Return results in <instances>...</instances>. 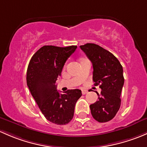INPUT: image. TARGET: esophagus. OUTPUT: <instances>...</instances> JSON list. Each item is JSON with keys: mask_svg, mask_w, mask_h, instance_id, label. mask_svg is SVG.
Returning a JSON list of instances; mask_svg holds the SVG:
<instances>
[{"mask_svg": "<svg viewBox=\"0 0 147 147\" xmlns=\"http://www.w3.org/2000/svg\"><path fill=\"white\" fill-rule=\"evenodd\" d=\"M88 92V91L87 90H85V89H83V90H82V94L83 95L86 94V93H87Z\"/></svg>", "mask_w": 147, "mask_h": 147, "instance_id": "34e87169", "label": "esophagus"}]
</instances>
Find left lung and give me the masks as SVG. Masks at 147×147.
<instances>
[{
    "mask_svg": "<svg viewBox=\"0 0 147 147\" xmlns=\"http://www.w3.org/2000/svg\"><path fill=\"white\" fill-rule=\"evenodd\" d=\"M93 68V81L100 85L98 100L90 105L93 117L99 122L111 120L117 114L121 105L120 95L124 85L123 69L112 53L99 45L87 43L80 46Z\"/></svg>",
    "mask_w": 147,
    "mask_h": 147,
    "instance_id": "8db88e82",
    "label": "left lung"
}]
</instances>
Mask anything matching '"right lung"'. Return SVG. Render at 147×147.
Instances as JSON below:
<instances>
[{
  "label": "right lung",
  "instance_id": "1",
  "mask_svg": "<svg viewBox=\"0 0 147 147\" xmlns=\"http://www.w3.org/2000/svg\"><path fill=\"white\" fill-rule=\"evenodd\" d=\"M76 48L43 46L28 65L26 79L30 93L46 119L56 125H66L73 119L76 103L82 96L79 89L60 94L55 85L65 62Z\"/></svg>",
  "mask_w": 147,
  "mask_h": 147
}]
</instances>
